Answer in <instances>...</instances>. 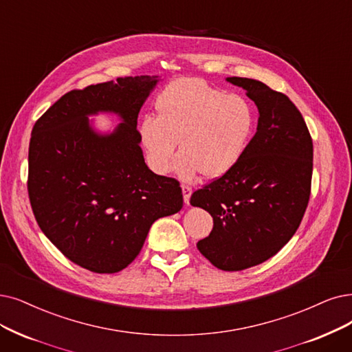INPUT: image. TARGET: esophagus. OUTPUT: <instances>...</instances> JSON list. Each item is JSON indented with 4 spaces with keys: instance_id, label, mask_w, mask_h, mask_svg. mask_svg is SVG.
I'll return each mask as SVG.
<instances>
[{
    "instance_id": "34e87169",
    "label": "esophagus",
    "mask_w": 352,
    "mask_h": 352,
    "mask_svg": "<svg viewBox=\"0 0 352 352\" xmlns=\"http://www.w3.org/2000/svg\"><path fill=\"white\" fill-rule=\"evenodd\" d=\"M182 192H184V201L186 205H189L190 201V195H192V188L186 184H182Z\"/></svg>"
}]
</instances>
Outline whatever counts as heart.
I'll list each match as a JSON object with an SVG mask.
<instances>
[{
  "label": "heart",
  "mask_w": 352,
  "mask_h": 352,
  "mask_svg": "<svg viewBox=\"0 0 352 352\" xmlns=\"http://www.w3.org/2000/svg\"><path fill=\"white\" fill-rule=\"evenodd\" d=\"M157 117L140 124V138L151 168L166 173L177 150L182 177L202 172L219 177L241 162L256 129V111L248 100L223 94L198 78L170 83L156 101Z\"/></svg>",
  "instance_id": "1"
}]
</instances>
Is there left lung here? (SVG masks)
Segmentation results:
<instances>
[{"instance_id": "left-lung-1", "label": "left lung", "mask_w": 352, "mask_h": 352, "mask_svg": "<svg viewBox=\"0 0 352 352\" xmlns=\"http://www.w3.org/2000/svg\"><path fill=\"white\" fill-rule=\"evenodd\" d=\"M245 89L258 108L257 133L231 172L190 196L214 218V228L196 247L219 270L240 272L261 264L296 232L312 185L314 143L289 98L265 83L227 78Z\"/></svg>"}]
</instances>
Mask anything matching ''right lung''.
<instances>
[{"instance_id":"add662e5","label":"right lung","mask_w":352,"mask_h":352,"mask_svg":"<svg viewBox=\"0 0 352 352\" xmlns=\"http://www.w3.org/2000/svg\"><path fill=\"white\" fill-rule=\"evenodd\" d=\"M157 76H129L74 89L33 127L27 190L40 230L62 254L94 273H117L142 251L151 223L184 206L179 182L147 167L137 118ZM123 122L96 135L87 116Z\"/></svg>"}]
</instances>
